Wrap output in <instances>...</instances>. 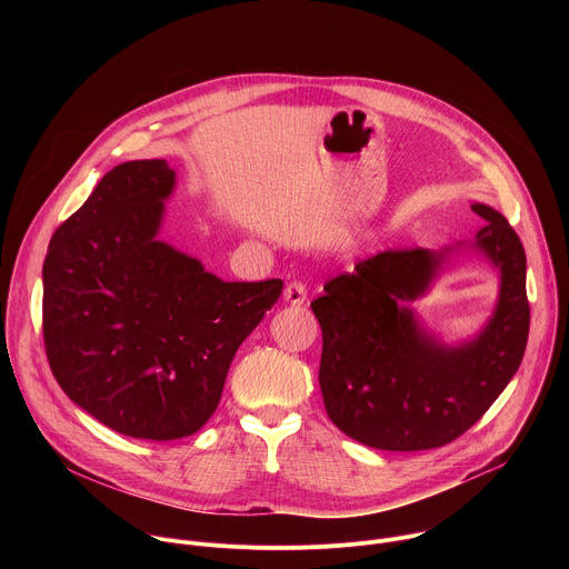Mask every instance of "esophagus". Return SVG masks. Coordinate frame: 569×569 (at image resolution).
<instances>
[{
    "instance_id": "34e87169",
    "label": "esophagus",
    "mask_w": 569,
    "mask_h": 569,
    "mask_svg": "<svg viewBox=\"0 0 569 569\" xmlns=\"http://www.w3.org/2000/svg\"><path fill=\"white\" fill-rule=\"evenodd\" d=\"M283 299L292 306H301L306 301V286L301 281H290L283 290Z\"/></svg>"
}]
</instances>
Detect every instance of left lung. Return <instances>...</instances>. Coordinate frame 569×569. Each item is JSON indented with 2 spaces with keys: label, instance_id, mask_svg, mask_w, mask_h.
<instances>
[{
  "label": "left lung",
  "instance_id": "obj_1",
  "mask_svg": "<svg viewBox=\"0 0 569 569\" xmlns=\"http://www.w3.org/2000/svg\"><path fill=\"white\" fill-rule=\"evenodd\" d=\"M470 209L486 220L475 248L502 272L496 312L475 340L446 347L405 308L428 290L446 252L385 250L331 279L310 303L323 340V408L365 446L415 452L455 441L522 362L529 338L525 248L500 211L479 202Z\"/></svg>",
  "mask_w": 569,
  "mask_h": 569
}]
</instances>
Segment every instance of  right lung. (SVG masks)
I'll return each mask as SVG.
<instances>
[{
	"label": "right lung",
	"mask_w": 569,
	"mask_h": 569,
	"mask_svg": "<svg viewBox=\"0 0 569 569\" xmlns=\"http://www.w3.org/2000/svg\"><path fill=\"white\" fill-rule=\"evenodd\" d=\"M176 171L114 167L53 233L42 268V336L62 391L103 426L171 441L216 412L233 353L283 290L222 281L159 240Z\"/></svg>",
	"instance_id": "1"
}]
</instances>
